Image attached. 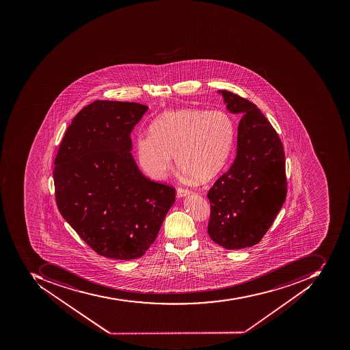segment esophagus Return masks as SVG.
I'll use <instances>...</instances> for the list:
<instances>
[{"label":"esophagus","mask_w":350,"mask_h":350,"mask_svg":"<svg viewBox=\"0 0 350 350\" xmlns=\"http://www.w3.org/2000/svg\"><path fill=\"white\" fill-rule=\"evenodd\" d=\"M186 195H189V189H184V187H178V189H176V197H178V198L186 196Z\"/></svg>","instance_id":"esophagus-1"}]
</instances>
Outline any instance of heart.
<instances>
[{
    "instance_id": "1",
    "label": "heart",
    "mask_w": 350,
    "mask_h": 350,
    "mask_svg": "<svg viewBox=\"0 0 350 350\" xmlns=\"http://www.w3.org/2000/svg\"><path fill=\"white\" fill-rule=\"evenodd\" d=\"M234 122L225 110L182 108L154 120L150 134L137 138L142 170L153 178H164L176 166L189 178L206 182L215 178L228 161L234 140Z\"/></svg>"
}]
</instances>
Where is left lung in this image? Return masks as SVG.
Instances as JSON below:
<instances>
[{
	"instance_id": "8db88e82",
	"label": "left lung",
	"mask_w": 350,
	"mask_h": 350,
	"mask_svg": "<svg viewBox=\"0 0 350 350\" xmlns=\"http://www.w3.org/2000/svg\"><path fill=\"white\" fill-rule=\"evenodd\" d=\"M218 93L227 109L242 119L236 159L208 193V233L218 245L240 250L260 242L285 202V153L275 129L255 104L226 90Z\"/></svg>"
}]
</instances>
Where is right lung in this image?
<instances>
[{"instance_id":"1","label":"right lung","mask_w":350,"mask_h":350,"mask_svg":"<svg viewBox=\"0 0 350 350\" xmlns=\"http://www.w3.org/2000/svg\"><path fill=\"white\" fill-rule=\"evenodd\" d=\"M148 106L95 100L67 127L55 159L59 213L98 255L142 257L176 200V189L146 178L131 133Z\"/></svg>"}]
</instances>
